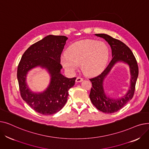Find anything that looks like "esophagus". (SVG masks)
Returning a JSON list of instances; mask_svg holds the SVG:
<instances>
[{
  "label": "esophagus",
  "instance_id": "esophagus-1",
  "mask_svg": "<svg viewBox=\"0 0 149 149\" xmlns=\"http://www.w3.org/2000/svg\"><path fill=\"white\" fill-rule=\"evenodd\" d=\"M83 80V79H82V78H81V77H77V79L75 80V81L77 83H80V82H81Z\"/></svg>",
  "mask_w": 149,
  "mask_h": 149
}]
</instances>
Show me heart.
Listing matches in <instances>:
<instances>
[{
	"instance_id": "1",
	"label": "heart",
	"mask_w": 149,
	"mask_h": 149,
	"mask_svg": "<svg viewBox=\"0 0 149 149\" xmlns=\"http://www.w3.org/2000/svg\"><path fill=\"white\" fill-rule=\"evenodd\" d=\"M109 54L108 47L104 42L86 39L70 45L67 52L61 56V63L70 74L75 73L81 64L83 72L93 76L104 69Z\"/></svg>"
}]
</instances>
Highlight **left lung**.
Returning <instances> with one entry per match:
<instances>
[{"mask_svg": "<svg viewBox=\"0 0 149 149\" xmlns=\"http://www.w3.org/2000/svg\"><path fill=\"white\" fill-rule=\"evenodd\" d=\"M95 36L104 38L109 44L112 49V58L102 72L90 79L92 87L89 97L92 104L99 111L106 113H112L120 110L133 98L138 76V66L134 54L123 42L106 34H95ZM120 62L129 66L130 86L124 96L115 99L107 95L104 88V81L113 67Z\"/></svg>", "mask_w": 149, "mask_h": 149, "instance_id": "left-lung-1", "label": "left lung"}]
</instances>
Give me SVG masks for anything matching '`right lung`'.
Returning a JSON list of instances; mask_svg holds the SVG:
<instances>
[{"instance_id": "right-lung-1", "label": "right lung", "mask_w": 149, "mask_h": 149, "mask_svg": "<svg viewBox=\"0 0 149 149\" xmlns=\"http://www.w3.org/2000/svg\"><path fill=\"white\" fill-rule=\"evenodd\" d=\"M68 38L49 35L31 45L23 54L17 68V80L22 99L37 112L54 114L64 107L68 91L74 86L76 78L68 79L61 73V54ZM37 67L45 68L50 75V82L43 92H33L28 87L26 77Z\"/></svg>"}]
</instances>
